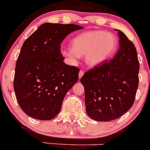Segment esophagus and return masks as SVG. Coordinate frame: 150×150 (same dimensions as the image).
<instances>
[{"instance_id": "1", "label": "esophagus", "mask_w": 150, "mask_h": 150, "mask_svg": "<svg viewBox=\"0 0 150 150\" xmlns=\"http://www.w3.org/2000/svg\"><path fill=\"white\" fill-rule=\"evenodd\" d=\"M83 74H84V72L83 71H80L79 73V79H81L82 76H83Z\"/></svg>"}]
</instances>
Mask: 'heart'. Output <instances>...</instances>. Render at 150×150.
<instances>
[{
	"instance_id": "1",
	"label": "heart",
	"mask_w": 150,
	"mask_h": 150,
	"mask_svg": "<svg viewBox=\"0 0 150 150\" xmlns=\"http://www.w3.org/2000/svg\"><path fill=\"white\" fill-rule=\"evenodd\" d=\"M119 40L114 34L103 30H89L76 35L71 41V47L62 48L61 53L74 64L79 56H85L88 65L95 67L113 56Z\"/></svg>"
}]
</instances>
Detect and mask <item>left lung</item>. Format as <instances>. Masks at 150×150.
Returning a JSON list of instances; mask_svg holds the SVG:
<instances>
[{
    "mask_svg": "<svg viewBox=\"0 0 150 150\" xmlns=\"http://www.w3.org/2000/svg\"><path fill=\"white\" fill-rule=\"evenodd\" d=\"M118 31L117 53L108 62L85 73L80 79L87 114L95 121H112L128 112L138 87L140 64L137 50L122 31Z\"/></svg>",
    "mask_w": 150,
    "mask_h": 150,
    "instance_id": "1",
    "label": "left lung"
}]
</instances>
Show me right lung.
I'll list each match as a JSON object with an SVG mask.
<instances>
[{"instance_id": "obj_1", "label": "right lung", "mask_w": 150, "mask_h": 150, "mask_svg": "<svg viewBox=\"0 0 150 150\" xmlns=\"http://www.w3.org/2000/svg\"><path fill=\"white\" fill-rule=\"evenodd\" d=\"M81 26L42 24L24 42L16 64L14 91L21 109L38 120H50L62 109L67 91L78 81V67L64 62L61 43Z\"/></svg>"}]
</instances>
